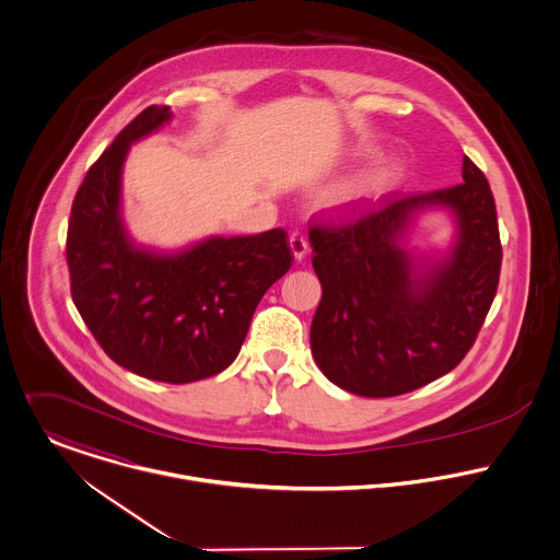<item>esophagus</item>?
<instances>
[{
  "label": "esophagus",
  "mask_w": 560,
  "mask_h": 560,
  "mask_svg": "<svg viewBox=\"0 0 560 560\" xmlns=\"http://www.w3.org/2000/svg\"><path fill=\"white\" fill-rule=\"evenodd\" d=\"M289 247H291L295 260H302V258L308 254V240H306L302 233H293V235L289 237Z\"/></svg>",
  "instance_id": "obj_1"
}]
</instances>
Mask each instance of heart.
<instances>
[{"label": "heart", "instance_id": "1", "mask_svg": "<svg viewBox=\"0 0 560 560\" xmlns=\"http://www.w3.org/2000/svg\"><path fill=\"white\" fill-rule=\"evenodd\" d=\"M399 167L397 160L380 161V163L371 165L369 170H362V172L327 187L320 196V202L331 209H347V207L364 200L366 196H371L375 189H380L386 180H390L399 172Z\"/></svg>", "mask_w": 560, "mask_h": 560}]
</instances>
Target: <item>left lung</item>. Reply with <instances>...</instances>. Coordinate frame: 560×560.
<instances>
[{
    "instance_id": "left-lung-1",
    "label": "left lung",
    "mask_w": 560,
    "mask_h": 560,
    "mask_svg": "<svg viewBox=\"0 0 560 560\" xmlns=\"http://www.w3.org/2000/svg\"><path fill=\"white\" fill-rule=\"evenodd\" d=\"M464 183L400 198L342 229L313 226L320 302L311 351L338 388L384 399L453 371L475 345L500 276L495 205L479 167ZM444 210L454 241L444 250L408 245L415 222Z\"/></svg>"
}]
</instances>
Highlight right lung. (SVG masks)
<instances>
[{
  "label": "right lung",
  "instance_id": "1",
  "mask_svg": "<svg viewBox=\"0 0 560 560\" xmlns=\"http://www.w3.org/2000/svg\"><path fill=\"white\" fill-rule=\"evenodd\" d=\"M172 120L167 105L138 114L88 170L67 235L71 293L81 319L122 369L191 384L229 369L252 315L293 260L287 233L211 235L178 249L131 237L122 167L131 147Z\"/></svg>",
  "mask_w": 560,
  "mask_h": 560
}]
</instances>
